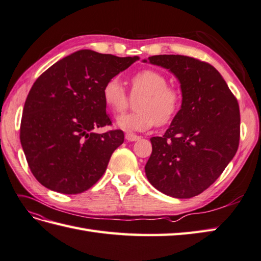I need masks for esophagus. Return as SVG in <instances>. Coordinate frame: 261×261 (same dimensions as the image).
<instances>
[{"instance_id": "esophagus-1", "label": "esophagus", "mask_w": 261, "mask_h": 261, "mask_svg": "<svg viewBox=\"0 0 261 261\" xmlns=\"http://www.w3.org/2000/svg\"><path fill=\"white\" fill-rule=\"evenodd\" d=\"M125 138H126L127 141H129V142H135V141L140 140L141 137L135 135V134H133V133H126V134H125Z\"/></svg>"}]
</instances>
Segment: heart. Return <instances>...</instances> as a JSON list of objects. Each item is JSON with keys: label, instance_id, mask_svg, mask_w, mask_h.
<instances>
[{"label": "heart", "instance_id": "1", "mask_svg": "<svg viewBox=\"0 0 261 261\" xmlns=\"http://www.w3.org/2000/svg\"><path fill=\"white\" fill-rule=\"evenodd\" d=\"M130 97L137 98V112L123 115L117 119V126L127 132H142L154 124L163 126L174 119L181 107V92L167 86V78L153 69L136 72L130 78ZM106 106L118 115L129 105L130 98L119 78L108 79L102 88Z\"/></svg>", "mask_w": 261, "mask_h": 261}]
</instances>
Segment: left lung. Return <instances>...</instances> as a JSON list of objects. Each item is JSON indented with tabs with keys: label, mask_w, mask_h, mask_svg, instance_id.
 Returning <instances> with one entry per match:
<instances>
[{
	"label": "left lung",
	"mask_w": 261,
	"mask_h": 261,
	"mask_svg": "<svg viewBox=\"0 0 261 261\" xmlns=\"http://www.w3.org/2000/svg\"><path fill=\"white\" fill-rule=\"evenodd\" d=\"M147 61L175 74L182 106L165 134L150 138L146 176L162 193L192 198L217 181L237 153L238 100L210 63L179 55L153 56Z\"/></svg>",
	"instance_id": "8db88e82"
}]
</instances>
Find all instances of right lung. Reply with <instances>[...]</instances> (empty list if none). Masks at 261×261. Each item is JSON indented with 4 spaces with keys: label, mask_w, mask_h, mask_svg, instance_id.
Wrapping results in <instances>:
<instances>
[{
    "label": "right lung",
    "mask_w": 261,
    "mask_h": 261,
    "mask_svg": "<svg viewBox=\"0 0 261 261\" xmlns=\"http://www.w3.org/2000/svg\"><path fill=\"white\" fill-rule=\"evenodd\" d=\"M136 60L79 50L36 80L23 108L20 141L32 174L43 187L78 194L102 176L124 142L120 129L94 132L112 125L103 85Z\"/></svg>",
    "instance_id": "obj_1"
}]
</instances>
